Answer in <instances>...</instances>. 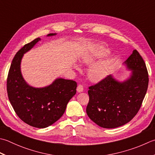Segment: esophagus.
I'll return each mask as SVG.
<instances>
[{
  "instance_id": "1",
  "label": "esophagus",
  "mask_w": 155,
  "mask_h": 155,
  "mask_svg": "<svg viewBox=\"0 0 155 155\" xmlns=\"http://www.w3.org/2000/svg\"><path fill=\"white\" fill-rule=\"evenodd\" d=\"M77 91L78 93H81L83 91V87L81 84H78L77 88Z\"/></svg>"
}]
</instances>
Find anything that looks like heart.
Returning <instances> with one entry per match:
<instances>
[{
	"label": "heart",
	"mask_w": 155,
	"mask_h": 155,
	"mask_svg": "<svg viewBox=\"0 0 155 155\" xmlns=\"http://www.w3.org/2000/svg\"><path fill=\"white\" fill-rule=\"evenodd\" d=\"M110 51L103 48H97L91 54H85L81 58V62L83 64L89 66L95 63L97 60L108 56ZM114 66L113 60H107L95 64L91 66L88 71V77L93 82H99L104 80L110 74ZM74 68L80 70L78 64L74 65Z\"/></svg>",
	"instance_id": "1"
}]
</instances>
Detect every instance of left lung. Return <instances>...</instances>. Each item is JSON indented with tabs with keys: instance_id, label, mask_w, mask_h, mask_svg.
<instances>
[{
	"instance_id": "1",
	"label": "left lung",
	"mask_w": 155,
	"mask_h": 155,
	"mask_svg": "<svg viewBox=\"0 0 155 155\" xmlns=\"http://www.w3.org/2000/svg\"><path fill=\"white\" fill-rule=\"evenodd\" d=\"M129 77L120 81L110 74L88 91V116L101 128H115L127 124L141 107L148 85L146 64L134 50L123 63Z\"/></svg>"
}]
</instances>
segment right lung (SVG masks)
<instances>
[{
	"instance_id": "1",
	"label": "right lung",
	"mask_w": 155,
	"mask_h": 155,
	"mask_svg": "<svg viewBox=\"0 0 155 155\" xmlns=\"http://www.w3.org/2000/svg\"><path fill=\"white\" fill-rule=\"evenodd\" d=\"M56 35L50 33L47 37ZM40 40L36 38L17 51L9 70L7 86L9 101L20 119L29 126L44 128L62 116L68 101L77 92V83L62 78H57L44 87H34L27 83L21 73V60Z\"/></svg>"
}]
</instances>
